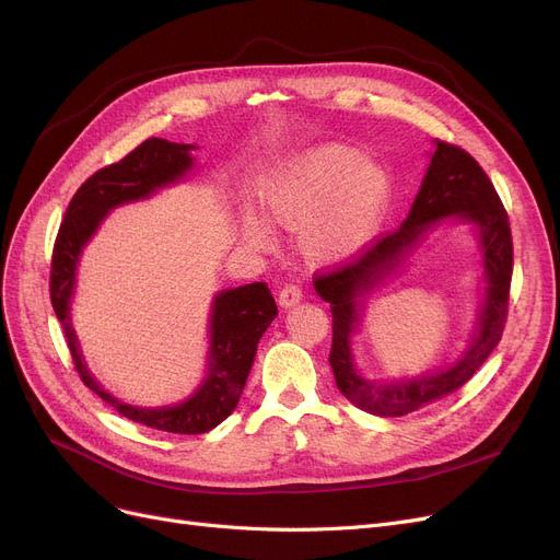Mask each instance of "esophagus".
I'll return each mask as SVG.
<instances>
[{
	"label": "esophagus",
	"instance_id": "1",
	"mask_svg": "<svg viewBox=\"0 0 560 560\" xmlns=\"http://www.w3.org/2000/svg\"><path fill=\"white\" fill-rule=\"evenodd\" d=\"M302 300V288L298 283H285L281 290H279V304L281 306H295L298 302Z\"/></svg>",
	"mask_w": 560,
	"mask_h": 560
}]
</instances>
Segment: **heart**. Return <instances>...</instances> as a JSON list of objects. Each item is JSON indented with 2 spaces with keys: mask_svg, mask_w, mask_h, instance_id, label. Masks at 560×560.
<instances>
[{
  "mask_svg": "<svg viewBox=\"0 0 560 560\" xmlns=\"http://www.w3.org/2000/svg\"><path fill=\"white\" fill-rule=\"evenodd\" d=\"M388 197V172L340 142L292 156L262 188L265 211L283 229H304L302 245L313 260H336L361 247ZM245 235L258 247L270 243L256 218L245 220Z\"/></svg>",
  "mask_w": 560,
  "mask_h": 560,
  "instance_id": "b5f03b06",
  "label": "heart"
}]
</instances>
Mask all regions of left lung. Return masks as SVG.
I'll use <instances>...</instances> for the list:
<instances>
[{"label":"left lung","instance_id":"obj_1","mask_svg":"<svg viewBox=\"0 0 560 560\" xmlns=\"http://www.w3.org/2000/svg\"><path fill=\"white\" fill-rule=\"evenodd\" d=\"M450 214L472 221L480 231L485 249L489 290L474 345L452 369L420 380H402L390 385L363 380L355 372L348 351V334L355 324L358 298L394 267L400 254L417 242L431 221ZM511 277L513 238L502 199L483 167L463 147L435 140V152L422 188L401 226L390 233L374 235L347 260L336 262L325 272H315L313 277L317 295L331 304L334 340L329 363L338 390L368 413L384 418L406 416L410 410L458 390L465 381L475 376L502 340L509 317Z\"/></svg>","mask_w":560,"mask_h":560}]
</instances>
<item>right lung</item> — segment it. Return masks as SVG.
Here are the masks:
<instances>
[{
    "label": "right lung",
    "instance_id": "1",
    "mask_svg": "<svg viewBox=\"0 0 560 560\" xmlns=\"http://www.w3.org/2000/svg\"><path fill=\"white\" fill-rule=\"evenodd\" d=\"M190 150L192 144L147 138L125 159L88 176L74 192L66 218L58 226L51 252L49 300L58 322H61L74 370L79 372L83 386L113 406L122 418L167 433L195 435L211 431L231 416V410L243 395L256 357V345L277 315V304L268 285L256 281L220 292L211 315L209 376L188 401L172 408H136L104 393L91 372L85 370L70 325V298L74 290L79 254L102 218L115 206L150 197L156 188L182 179L184 172L192 165L188 154Z\"/></svg>",
    "mask_w": 560,
    "mask_h": 560
}]
</instances>
